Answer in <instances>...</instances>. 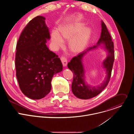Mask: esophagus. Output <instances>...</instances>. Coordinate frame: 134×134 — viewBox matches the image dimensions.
<instances>
[{
  "label": "esophagus",
  "mask_w": 134,
  "mask_h": 134,
  "mask_svg": "<svg viewBox=\"0 0 134 134\" xmlns=\"http://www.w3.org/2000/svg\"><path fill=\"white\" fill-rule=\"evenodd\" d=\"M61 61L62 62V64L64 66V67H66L67 65V60L64 56L61 57Z\"/></svg>",
  "instance_id": "obj_1"
}]
</instances>
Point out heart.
Returning a JSON list of instances; mask_svg holds the SVG:
<instances>
[{
    "label": "heart",
    "instance_id": "b5f03b06",
    "mask_svg": "<svg viewBox=\"0 0 134 134\" xmlns=\"http://www.w3.org/2000/svg\"><path fill=\"white\" fill-rule=\"evenodd\" d=\"M91 35V30L85 28L84 25L81 23L69 24L60 26L59 28V34L56 31L51 33V41L57 47L64 45V41L70 40L69 48L74 53H80L87 46Z\"/></svg>",
    "mask_w": 134,
    "mask_h": 134
}]
</instances>
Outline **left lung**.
Here are the masks:
<instances>
[{
	"mask_svg": "<svg viewBox=\"0 0 134 134\" xmlns=\"http://www.w3.org/2000/svg\"><path fill=\"white\" fill-rule=\"evenodd\" d=\"M101 37L97 44L89 47L77 56L74 57L68 63L67 66L71 70L74 75L71 85V90L75 96L81 99H89L99 94L108 84L111 75V71L114 60V45L111 36L104 23L101 22ZM101 44H103L108 52L107 58L103 62V66L106 69L107 76L105 81L99 86L92 87L85 83V71L82 63V58L88 51L97 48Z\"/></svg>",
	"mask_w": 134,
	"mask_h": 134,
	"instance_id": "8db88e82",
	"label": "left lung"
}]
</instances>
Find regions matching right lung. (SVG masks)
<instances>
[{"instance_id": "obj_1", "label": "right lung", "mask_w": 134, "mask_h": 134, "mask_svg": "<svg viewBox=\"0 0 134 134\" xmlns=\"http://www.w3.org/2000/svg\"><path fill=\"white\" fill-rule=\"evenodd\" d=\"M43 16L34 17L23 30L15 55L16 77L22 93L39 100L50 92L53 76L63 70L58 55L47 47L50 38Z\"/></svg>"}]
</instances>
